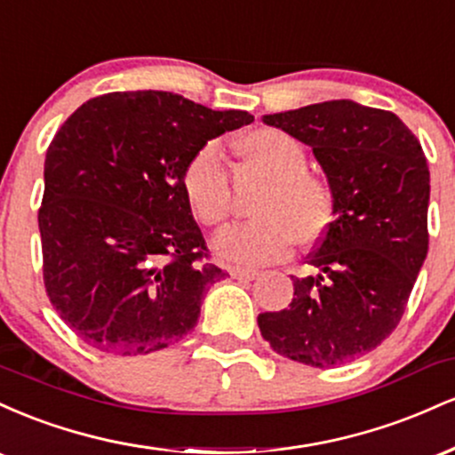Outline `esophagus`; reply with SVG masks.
Masks as SVG:
<instances>
[{"mask_svg":"<svg viewBox=\"0 0 455 455\" xmlns=\"http://www.w3.org/2000/svg\"><path fill=\"white\" fill-rule=\"evenodd\" d=\"M227 271L235 280H254L259 275L257 269H245V267H228Z\"/></svg>","mask_w":455,"mask_h":455,"instance_id":"34e87169","label":"esophagus"}]
</instances>
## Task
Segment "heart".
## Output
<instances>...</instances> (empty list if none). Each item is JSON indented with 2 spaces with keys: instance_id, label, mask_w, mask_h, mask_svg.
Instances as JSON below:
<instances>
[{
  "instance_id": "b5f03b06",
  "label": "heart",
  "mask_w": 455,
  "mask_h": 455,
  "mask_svg": "<svg viewBox=\"0 0 455 455\" xmlns=\"http://www.w3.org/2000/svg\"><path fill=\"white\" fill-rule=\"evenodd\" d=\"M237 151L271 184L259 198L257 220L224 228L213 242L228 263L267 265L293 252L295 242L310 245L327 231L333 216V190L307 171L304 145L278 128H259L237 140ZM181 192L203 227H218L231 212V188L220 148L201 145L181 171Z\"/></svg>"
}]
</instances>
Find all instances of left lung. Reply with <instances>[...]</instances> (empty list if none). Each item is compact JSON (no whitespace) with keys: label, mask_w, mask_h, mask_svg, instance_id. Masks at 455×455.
<instances>
[{"label":"left lung","mask_w":455,"mask_h":455,"mask_svg":"<svg viewBox=\"0 0 455 455\" xmlns=\"http://www.w3.org/2000/svg\"><path fill=\"white\" fill-rule=\"evenodd\" d=\"M263 122L310 145L333 190V222L293 278L286 310L259 315L275 353L336 368L374 351L398 327L427 254L430 171L398 115L329 100Z\"/></svg>","instance_id":"obj_1"}]
</instances>
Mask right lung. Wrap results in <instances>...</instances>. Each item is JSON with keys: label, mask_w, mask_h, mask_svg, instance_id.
<instances>
[{"label": "right lung", "mask_w": 455, "mask_h": 455, "mask_svg": "<svg viewBox=\"0 0 455 455\" xmlns=\"http://www.w3.org/2000/svg\"><path fill=\"white\" fill-rule=\"evenodd\" d=\"M252 119L169 92H115L57 130L38 210L43 278L83 342L132 357L195 329L224 271L210 260L181 171L201 145Z\"/></svg>", "instance_id": "obj_1"}]
</instances>
